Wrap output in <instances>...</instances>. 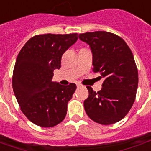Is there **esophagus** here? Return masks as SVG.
<instances>
[{
  "instance_id": "34e87169",
  "label": "esophagus",
  "mask_w": 151,
  "mask_h": 151,
  "mask_svg": "<svg viewBox=\"0 0 151 151\" xmlns=\"http://www.w3.org/2000/svg\"><path fill=\"white\" fill-rule=\"evenodd\" d=\"M77 86H78V87H82V84H81V83H79V82H78V83H77Z\"/></svg>"
}]
</instances>
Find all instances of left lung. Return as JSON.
Listing matches in <instances>:
<instances>
[{
    "label": "left lung",
    "instance_id": "left-lung-1",
    "mask_svg": "<svg viewBox=\"0 0 151 151\" xmlns=\"http://www.w3.org/2000/svg\"><path fill=\"white\" fill-rule=\"evenodd\" d=\"M78 37L90 45L93 71L104 78L98 92L87 86L86 112L96 123H116L128 114L136 98L138 73L133 53L122 38L110 32H86Z\"/></svg>",
    "mask_w": 151,
    "mask_h": 151
}]
</instances>
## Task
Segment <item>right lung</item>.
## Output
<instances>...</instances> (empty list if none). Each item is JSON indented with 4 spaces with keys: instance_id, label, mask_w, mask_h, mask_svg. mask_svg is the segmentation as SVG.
I'll return each instance as SVG.
<instances>
[{
    "instance_id": "1",
    "label": "right lung",
    "mask_w": 151,
    "mask_h": 151,
    "mask_svg": "<svg viewBox=\"0 0 151 151\" xmlns=\"http://www.w3.org/2000/svg\"><path fill=\"white\" fill-rule=\"evenodd\" d=\"M78 34L35 35L18 53L12 85L22 111L32 123L49 128L60 123L76 84L62 86L52 81L60 68L61 56L78 40Z\"/></svg>"
}]
</instances>
